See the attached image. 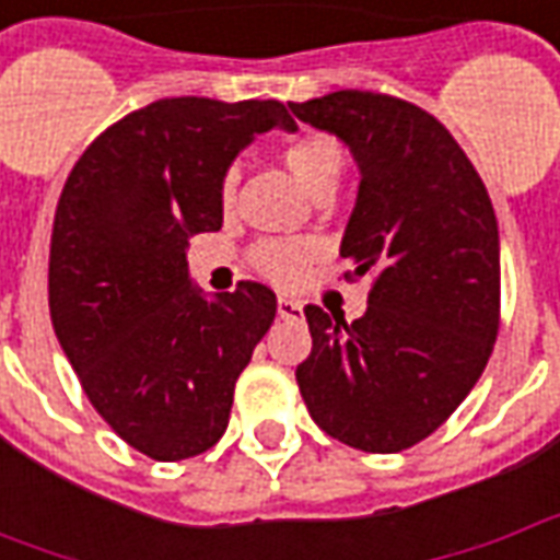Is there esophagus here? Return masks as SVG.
Instances as JSON below:
<instances>
[{
  "instance_id": "1",
  "label": "esophagus",
  "mask_w": 560,
  "mask_h": 560,
  "mask_svg": "<svg viewBox=\"0 0 560 560\" xmlns=\"http://www.w3.org/2000/svg\"><path fill=\"white\" fill-rule=\"evenodd\" d=\"M279 317H284V320H300L303 317V303L279 296Z\"/></svg>"
}]
</instances>
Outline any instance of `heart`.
Segmentation results:
<instances>
[{
    "label": "heart",
    "instance_id": "b5f03b06",
    "mask_svg": "<svg viewBox=\"0 0 560 560\" xmlns=\"http://www.w3.org/2000/svg\"><path fill=\"white\" fill-rule=\"evenodd\" d=\"M284 167L293 173V179L303 185L308 195H315L327 185H336L345 167V152L327 135H303L291 140L284 152ZM236 195V171L224 176L221 185V200L231 203ZM320 255V245L315 240H264L252 252V267L281 288H293L305 279V272L312 267V260Z\"/></svg>",
    "mask_w": 560,
    "mask_h": 560
}]
</instances>
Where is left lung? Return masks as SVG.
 Here are the masks:
<instances>
[{
  "label": "left lung",
  "mask_w": 560,
  "mask_h": 560,
  "mask_svg": "<svg viewBox=\"0 0 560 560\" xmlns=\"http://www.w3.org/2000/svg\"><path fill=\"white\" fill-rule=\"evenodd\" d=\"M351 149L360 188L339 255L372 276L353 324L305 305L312 353L296 384L341 444H420L480 381L498 336L501 243L492 200L453 135L417 104L339 90L288 104Z\"/></svg>",
  "instance_id": "obj_1"
}]
</instances>
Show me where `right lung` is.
<instances>
[{
    "label": "right lung",
    "instance_id": "right-lung-1",
    "mask_svg": "<svg viewBox=\"0 0 560 560\" xmlns=\"http://www.w3.org/2000/svg\"><path fill=\"white\" fill-rule=\"evenodd\" d=\"M296 122L281 102L161 98L92 140L50 240V317L92 408L159 462L207 453L236 377L276 320L257 281L209 296L188 240L221 228V185L257 135Z\"/></svg>",
    "mask_w": 560,
    "mask_h": 560
}]
</instances>
